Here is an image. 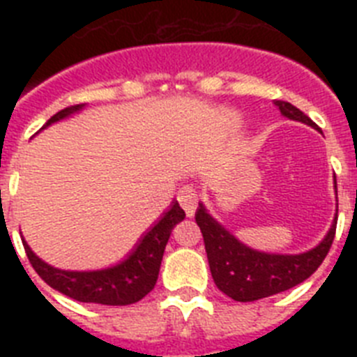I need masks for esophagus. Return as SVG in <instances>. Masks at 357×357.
Instances as JSON below:
<instances>
[{
    "mask_svg": "<svg viewBox=\"0 0 357 357\" xmlns=\"http://www.w3.org/2000/svg\"><path fill=\"white\" fill-rule=\"evenodd\" d=\"M178 202H181L182 209L185 211L189 218L193 216L195 211H197V204H198V195L197 189L193 185H184V188L178 191Z\"/></svg>",
    "mask_w": 357,
    "mask_h": 357,
    "instance_id": "obj_1",
    "label": "esophagus"
}]
</instances>
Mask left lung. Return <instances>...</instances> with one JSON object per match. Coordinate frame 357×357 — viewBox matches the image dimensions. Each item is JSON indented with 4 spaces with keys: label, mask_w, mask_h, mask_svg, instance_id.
I'll use <instances>...</instances> for the list:
<instances>
[{
    "label": "left lung",
    "mask_w": 357,
    "mask_h": 357,
    "mask_svg": "<svg viewBox=\"0 0 357 357\" xmlns=\"http://www.w3.org/2000/svg\"><path fill=\"white\" fill-rule=\"evenodd\" d=\"M275 107H279L280 114L284 118L301 121L318 130L317 125L291 103L275 100ZM334 184H336V178H334ZM195 218L206 243L214 284L220 291L234 301L254 302L295 288L296 284L304 282L307 277L317 272L333 245L338 209L326 238L321 239L317 247L302 254H270V252L247 247L222 223L216 222L202 202L198 204Z\"/></svg>",
    "instance_id": "1"
}]
</instances>
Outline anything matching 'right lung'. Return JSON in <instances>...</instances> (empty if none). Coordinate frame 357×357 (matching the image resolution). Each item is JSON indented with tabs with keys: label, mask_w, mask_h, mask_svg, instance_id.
<instances>
[{
	"label": "right lung",
	"mask_w": 357,
	"mask_h": 357,
	"mask_svg": "<svg viewBox=\"0 0 357 357\" xmlns=\"http://www.w3.org/2000/svg\"><path fill=\"white\" fill-rule=\"evenodd\" d=\"M84 107L85 103L71 105L56 112L46 121L43 130L53 123L77 114ZM184 218V209L178 206V202L173 200L169 209L162 213V216L153 223V227H150L141 236L139 241L135 243V247L128 252L125 259L119 261L114 266L102 268V270H87V272L61 270L36 255V252L31 250L24 238L23 245L31 266L39 273L40 279L53 289L61 291L62 295L78 302H91V304L128 305L139 302L153 289L157 277H159L160 261H162L164 248H166L169 234H172L173 227L182 222Z\"/></svg>",
	"instance_id": "add662e5"
}]
</instances>
